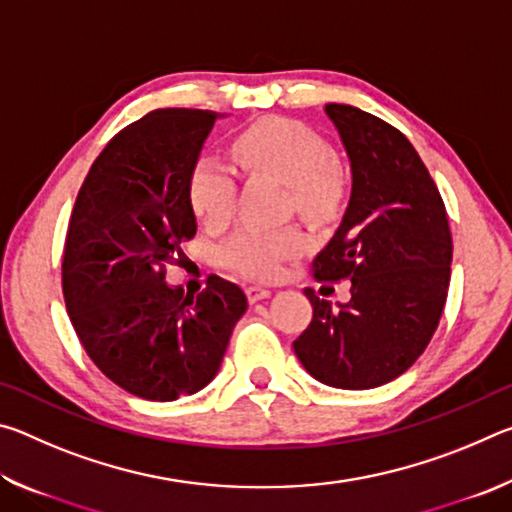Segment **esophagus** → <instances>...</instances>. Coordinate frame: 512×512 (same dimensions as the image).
Listing matches in <instances>:
<instances>
[{"mask_svg": "<svg viewBox=\"0 0 512 512\" xmlns=\"http://www.w3.org/2000/svg\"><path fill=\"white\" fill-rule=\"evenodd\" d=\"M271 289H264V287H248L246 289V296H248V300L250 302H259V300H266V298H271Z\"/></svg>", "mask_w": 512, "mask_h": 512, "instance_id": "1", "label": "esophagus"}]
</instances>
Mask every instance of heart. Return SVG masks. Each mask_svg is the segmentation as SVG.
<instances>
[{"label":"heart","instance_id":"b5f03b06","mask_svg":"<svg viewBox=\"0 0 512 512\" xmlns=\"http://www.w3.org/2000/svg\"><path fill=\"white\" fill-rule=\"evenodd\" d=\"M235 160L250 178L273 180L291 189L296 212L311 223H329L343 212L348 183L334 162L329 144L307 126L289 119H264L241 133L232 146ZM189 198L207 230L219 232L237 214L239 183L223 162L207 158L198 164ZM305 250L298 230H244L223 250V259L237 273L253 280H277L284 262Z\"/></svg>","mask_w":512,"mask_h":512}]
</instances>
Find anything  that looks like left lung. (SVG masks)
<instances>
[{
    "instance_id": "left-lung-1",
    "label": "left lung",
    "mask_w": 512,
    "mask_h": 512,
    "mask_svg": "<svg viewBox=\"0 0 512 512\" xmlns=\"http://www.w3.org/2000/svg\"><path fill=\"white\" fill-rule=\"evenodd\" d=\"M350 160L341 225L316 257L318 280H350V300L305 296L314 307L293 352L311 377L368 391L409 370L443 314L452 232L445 203L406 137L370 112L327 103Z\"/></svg>"
}]
</instances>
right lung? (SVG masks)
<instances>
[{
	"label": "right lung",
	"mask_w": 512,
	"mask_h": 512,
	"mask_svg": "<svg viewBox=\"0 0 512 512\" xmlns=\"http://www.w3.org/2000/svg\"><path fill=\"white\" fill-rule=\"evenodd\" d=\"M212 110H153L94 160L65 239L63 293L88 357L110 381L151 402L194 395L216 377L248 300L212 275L201 293L164 280L196 235L189 183Z\"/></svg>",
	"instance_id": "obj_1"
}]
</instances>
